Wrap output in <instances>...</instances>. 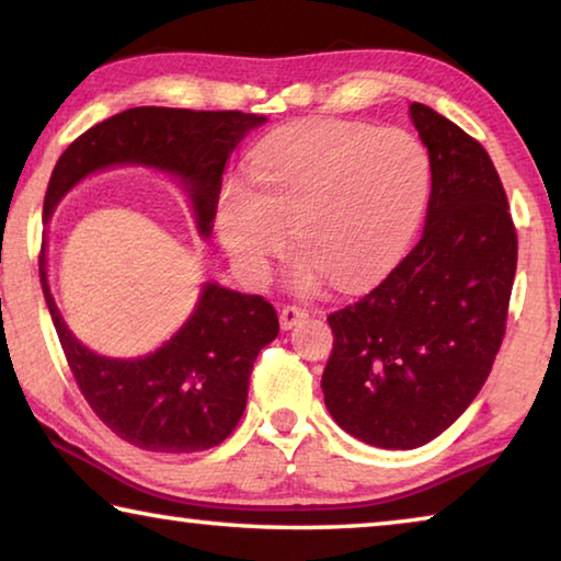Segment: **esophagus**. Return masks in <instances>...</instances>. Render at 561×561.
Listing matches in <instances>:
<instances>
[{"instance_id":"1","label":"esophagus","mask_w":561,"mask_h":561,"mask_svg":"<svg viewBox=\"0 0 561 561\" xmlns=\"http://www.w3.org/2000/svg\"><path fill=\"white\" fill-rule=\"evenodd\" d=\"M301 319H307V309L294 307V304H287V307H284L282 314H279V324H282L284 331H287L291 327H297Z\"/></svg>"}]
</instances>
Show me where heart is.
I'll use <instances>...</instances> for the list:
<instances>
[{
    "instance_id": "obj_1",
    "label": "heart",
    "mask_w": 561,
    "mask_h": 561,
    "mask_svg": "<svg viewBox=\"0 0 561 561\" xmlns=\"http://www.w3.org/2000/svg\"><path fill=\"white\" fill-rule=\"evenodd\" d=\"M252 190L230 183L217 232L237 267L262 279L294 240V284L331 277L356 289L393 267L431 193V156L408 130L304 121L272 133L252 156Z\"/></svg>"
}]
</instances>
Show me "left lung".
<instances>
[{
	"label": "left lung",
	"instance_id": "left-lung-1",
	"mask_svg": "<svg viewBox=\"0 0 561 561\" xmlns=\"http://www.w3.org/2000/svg\"><path fill=\"white\" fill-rule=\"evenodd\" d=\"M431 156L423 237L366 297L329 314L327 408L386 450L431 443L480 393L505 339L517 230L488 150L411 103Z\"/></svg>",
	"mask_w": 561,
	"mask_h": 561
}]
</instances>
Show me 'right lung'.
<instances>
[{
	"mask_svg": "<svg viewBox=\"0 0 561 561\" xmlns=\"http://www.w3.org/2000/svg\"><path fill=\"white\" fill-rule=\"evenodd\" d=\"M264 116L242 111L138 106L81 133L56 160L44 195V220L56 203L93 170L140 163L183 180L197 230L210 234L227 158ZM42 289L64 356L91 411L121 440L150 453H197L220 445L240 423L250 374L260 351L279 334L277 311L254 294L205 284L185 327L144 358H106L81 346Z\"/></svg>",
	"mask_w": 561,
	"mask_h": 561,
	"instance_id": "right-lung-1",
	"label": "right lung"
}]
</instances>
